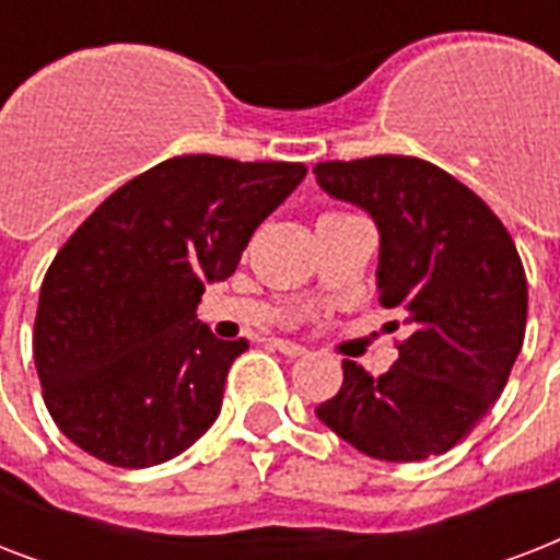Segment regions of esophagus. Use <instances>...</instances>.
Segmentation results:
<instances>
[{"instance_id":"esophagus-1","label":"esophagus","mask_w":560,"mask_h":560,"mask_svg":"<svg viewBox=\"0 0 560 560\" xmlns=\"http://www.w3.org/2000/svg\"><path fill=\"white\" fill-rule=\"evenodd\" d=\"M270 346L276 351H281L284 358H302V354H307L305 346H299V342H293V340H281V337H272Z\"/></svg>"}]
</instances>
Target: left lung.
<instances>
[{"instance_id": "8db88e82", "label": "left lung", "mask_w": 560, "mask_h": 560, "mask_svg": "<svg viewBox=\"0 0 560 560\" xmlns=\"http://www.w3.org/2000/svg\"><path fill=\"white\" fill-rule=\"evenodd\" d=\"M316 183L381 229L377 290L407 314L389 372L342 360L316 416L360 453L421 462L447 453L505 389L526 334V272L482 197L418 156L319 162ZM398 328V323H389Z\"/></svg>"}]
</instances>
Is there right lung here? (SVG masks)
<instances>
[{
	"label": "right lung",
	"mask_w": 560,
	"mask_h": 560,
	"mask_svg": "<svg viewBox=\"0 0 560 560\" xmlns=\"http://www.w3.org/2000/svg\"><path fill=\"white\" fill-rule=\"evenodd\" d=\"M305 174L302 162L174 156L74 229L34 319L43 400L66 439L116 468H151L214 424L249 342L218 340L197 302Z\"/></svg>",
	"instance_id": "obj_1"
}]
</instances>
